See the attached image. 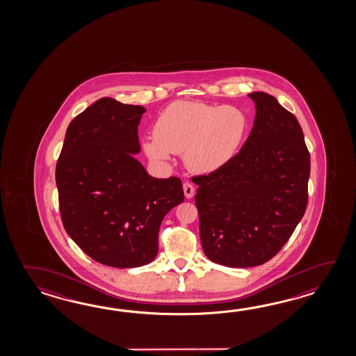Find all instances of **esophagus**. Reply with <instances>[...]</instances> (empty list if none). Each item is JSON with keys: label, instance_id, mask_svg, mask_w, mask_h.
<instances>
[{"label": "esophagus", "instance_id": "obj_1", "mask_svg": "<svg viewBox=\"0 0 356 356\" xmlns=\"http://www.w3.org/2000/svg\"><path fill=\"white\" fill-rule=\"evenodd\" d=\"M183 191H184V196L186 198H192L193 195H195V187L188 183V181H186L184 184H183Z\"/></svg>", "mask_w": 356, "mask_h": 356}]
</instances>
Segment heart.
I'll return each mask as SVG.
<instances>
[{
    "label": "heart",
    "mask_w": 356,
    "mask_h": 356,
    "mask_svg": "<svg viewBox=\"0 0 356 356\" xmlns=\"http://www.w3.org/2000/svg\"><path fill=\"white\" fill-rule=\"evenodd\" d=\"M250 127L247 113L232 106L175 102L154 124V136L143 141L149 159L163 163L183 154L189 170L207 175L225 167L239 152Z\"/></svg>",
    "instance_id": "obj_1"
}]
</instances>
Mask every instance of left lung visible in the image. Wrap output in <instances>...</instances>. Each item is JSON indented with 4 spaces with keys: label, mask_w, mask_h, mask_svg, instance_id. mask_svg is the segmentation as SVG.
I'll list each match as a JSON object with an SVG mask.
<instances>
[{
    "label": "left lung",
    "mask_w": 356,
    "mask_h": 356,
    "mask_svg": "<svg viewBox=\"0 0 356 356\" xmlns=\"http://www.w3.org/2000/svg\"><path fill=\"white\" fill-rule=\"evenodd\" d=\"M250 136L232 161L192 178L206 257L227 267L267 262L284 247L308 204L309 152L294 114L264 92Z\"/></svg>",
    "instance_id": "obj_1"
}]
</instances>
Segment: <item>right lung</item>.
Listing matches in <instances>:
<instances>
[{
  "label": "right lung",
  "mask_w": 356,
  "mask_h": 356,
  "mask_svg": "<svg viewBox=\"0 0 356 356\" xmlns=\"http://www.w3.org/2000/svg\"><path fill=\"white\" fill-rule=\"evenodd\" d=\"M145 112L99 99L68 124L56 165L67 234L89 257L117 268L156 257L160 224L184 200L179 178H154L135 158Z\"/></svg>",
  "instance_id": "add662e5"
}]
</instances>
